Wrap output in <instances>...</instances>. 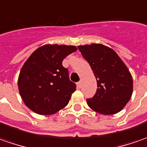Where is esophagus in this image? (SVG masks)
<instances>
[{"label":"esophagus","instance_id":"esophagus-1","mask_svg":"<svg viewBox=\"0 0 147 147\" xmlns=\"http://www.w3.org/2000/svg\"><path fill=\"white\" fill-rule=\"evenodd\" d=\"M81 85H82V81H79L78 83H77V87H78L79 89H80Z\"/></svg>","mask_w":147,"mask_h":147}]
</instances>
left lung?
I'll list each match as a JSON object with an SVG mask.
<instances>
[{"label":"left lung","instance_id":"obj_1","mask_svg":"<svg viewBox=\"0 0 147 147\" xmlns=\"http://www.w3.org/2000/svg\"><path fill=\"white\" fill-rule=\"evenodd\" d=\"M79 50L91 67L98 89L89 107L102 115L119 112L133 94V77L127 66L111 48L102 44L79 45Z\"/></svg>","mask_w":147,"mask_h":147}]
</instances>
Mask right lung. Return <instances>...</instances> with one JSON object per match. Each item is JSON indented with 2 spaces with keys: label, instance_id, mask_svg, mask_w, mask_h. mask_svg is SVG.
<instances>
[{
  "label": "right lung",
  "instance_id": "1",
  "mask_svg": "<svg viewBox=\"0 0 147 147\" xmlns=\"http://www.w3.org/2000/svg\"><path fill=\"white\" fill-rule=\"evenodd\" d=\"M76 50L74 45L47 44L36 49L24 63L18 76V90L33 112L53 115L68 104L76 86L62 63Z\"/></svg>",
  "mask_w": 147,
  "mask_h": 147
}]
</instances>
